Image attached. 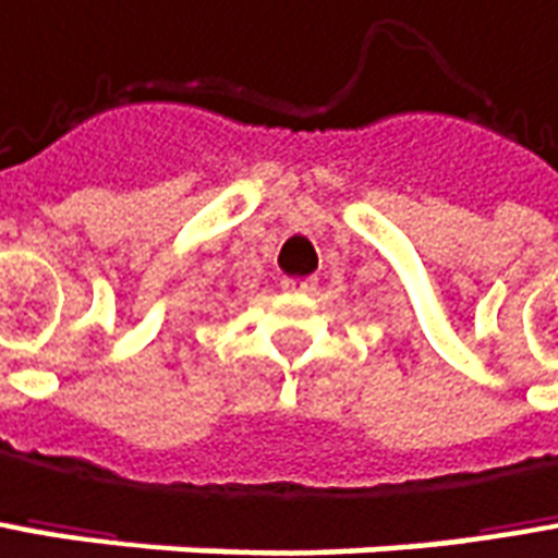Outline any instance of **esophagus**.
<instances>
[{
    "mask_svg": "<svg viewBox=\"0 0 558 558\" xmlns=\"http://www.w3.org/2000/svg\"><path fill=\"white\" fill-rule=\"evenodd\" d=\"M283 290H292V292H311L317 287V278H283Z\"/></svg>",
    "mask_w": 558,
    "mask_h": 558,
    "instance_id": "34e87169",
    "label": "esophagus"
}]
</instances>
